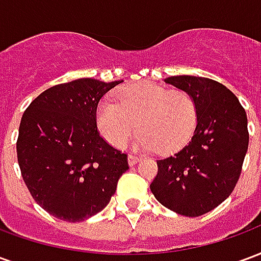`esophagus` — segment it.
Returning a JSON list of instances; mask_svg holds the SVG:
<instances>
[{
  "label": "esophagus",
  "mask_w": 261,
  "mask_h": 261,
  "mask_svg": "<svg viewBox=\"0 0 261 261\" xmlns=\"http://www.w3.org/2000/svg\"><path fill=\"white\" fill-rule=\"evenodd\" d=\"M140 159H141V156H140V155L130 153V155H128V165H130V166H133V165H136L137 162L140 161Z\"/></svg>",
  "instance_id": "esophagus-1"
}]
</instances>
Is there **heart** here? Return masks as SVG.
I'll use <instances>...</instances> for the list:
<instances>
[{"instance_id": "obj_1", "label": "heart", "mask_w": 261, "mask_h": 261, "mask_svg": "<svg viewBox=\"0 0 261 261\" xmlns=\"http://www.w3.org/2000/svg\"><path fill=\"white\" fill-rule=\"evenodd\" d=\"M96 120L99 131L114 147H125L138 128V147L172 151L192 137L197 106L189 92L138 82L123 88L117 102L105 100L97 109Z\"/></svg>"}]
</instances>
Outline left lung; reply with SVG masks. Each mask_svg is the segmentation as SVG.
Instances as JSON below:
<instances>
[{
	"label": "left lung",
	"mask_w": 261,
	"mask_h": 261,
	"mask_svg": "<svg viewBox=\"0 0 261 261\" xmlns=\"http://www.w3.org/2000/svg\"><path fill=\"white\" fill-rule=\"evenodd\" d=\"M166 84L189 92L197 106L192 140L156 161L151 192L162 205L186 217H200L225 201L239 180L249 147L245 109L217 81L179 75Z\"/></svg>",
	"instance_id": "1"
}]
</instances>
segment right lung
<instances>
[{
    "instance_id": "1",
    "label": "right lung",
    "mask_w": 261,
    "mask_h": 261,
    "mask_svg": "<svg viewBox=\"0 0 261 261\" xmlns=\"http://www.w3.org/2000/svg\"><path fill=\"white\" fill-rule=\"evenodd\" d=\"M119 84L81 78L51 86L22 116L20 173L35 201L56 218L80 222L100 213L128 169L127 155L96 125L99 100Z\"/></svg>"
}]
</instances>
